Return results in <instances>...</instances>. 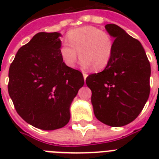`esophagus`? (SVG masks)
<instances>
[{"instance_id": "obj_1", "label": "esophagus", "mask_w": 159, "mask_h": 159, "mask_svg": "<svg viewBox=\"0 0 159 159\" xmlns=\"http://www.w3.org/2000/svg\"><path fill=\"white\" fill-rule=\"evenodd\" d=\"M82 74H83V77H84V80H85V81H86V78H87V73H86V72H83Z\"/></svg>"}]
</instances>
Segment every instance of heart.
Listing matches in <instances>:
<instances>
[{"label":"heart","instance_id":"b5f03b06","mask_svg":"<svg viewBox=\"0 0 159 159\" xmlns=\"http://www.w3.org/2000/svg\"><path fill=\"white\" fill-rule=\"evenodd\" d=\"M67 43H62L59 53L62 62L73 67L77 57H82L81 65L85 68L93 67L100 71L110 63L115 51V41L111 34L95 26L87 25L70 30Z\"/></svg>","mask_w":159,"mask_h":159}]
</instances>
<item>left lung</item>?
Segmentation results:
<instances>
[{
  "instance_id": "8db88e82",
  "label": "left lung",
  "mask_w": 159,
  "mask_h": 159,
  "mask_svg": "<svg viewBox=\"0 0 159 159\" xmlns=\"http://www.w3.org/2000/svg\"><path fill=\"white\" fill-rule=\"evenodd\" d=\"M105 28L115 39L113 57L102 72L89 75L86 83L92 90L97 120L120 127L134 120L148 101L150 63L139 41L116 25Z\"/></svg>"
}]
</instances>
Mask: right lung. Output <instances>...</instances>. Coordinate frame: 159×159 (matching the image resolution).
Masks as SVG:
<instances>
[{
  "label": "right lung",
  "instance_id": "right-lung-1",
  "mask_svg": "<svg viewBox=\"0 0 159 159\" xmlns=\"http://www.w3.org/2000/svg\"><path fill=\"white\" fill-rule=\"evenodd\" d=\"M61 34H36L16 53L9 69L8 92L17 113L43 130L65 126L70 106L84 85L82 72L60 56Z\"/></svg>",
  "mask_w": 159,
  "mask_h": 159
}]
</instances>
